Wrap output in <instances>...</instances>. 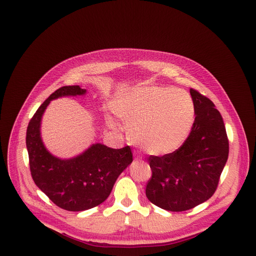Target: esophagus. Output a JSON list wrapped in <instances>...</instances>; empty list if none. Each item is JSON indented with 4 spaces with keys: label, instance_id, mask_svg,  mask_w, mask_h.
I'll return each instance as SVG.
<instances>
[{
    "label": "esophagus",
    "instance_id": "1",
    "mask_svg": "<svg viewBox=\"0 0 256 256\" xmlns=\"http://www.w3.org/2000/svg\"><path fill=\"white\" fill-rule=\"evenodd\" d=\"M136 160H141V158H140V157H136Z\"/></svg>",
    "mask_w": 256,
    "mask_h": 256
}]
</instances>
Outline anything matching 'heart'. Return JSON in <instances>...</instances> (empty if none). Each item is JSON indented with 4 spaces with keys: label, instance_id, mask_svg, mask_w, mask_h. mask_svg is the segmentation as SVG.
<instances>
[{
    "label": "heart",
    "instance_id": "heart-1",
    "mask_svg": "<svg viewBox=\"0 0 256 256\" xmlns=\"http://www.w3.org/2000/svg\"><path fill=\"white\" fill-rule=\"evenodd\" d=\"M130 140L152 154L176 150L194 122L191 96L180 88L145 86L122 92L113 104ZM111 125L114 122L110 120Z\"/></svg>",
    "mask_w": 256,
    "mask_h": 256
}]
</instances>
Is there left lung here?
<instances>
[{
    "mask_svg": "<svg viewBox=\"0 0 256 256\" xmlns=\"http://www.w3.org/2000/svg\"><path fill=\"white\" fill-rule=\"evenodd\" d=\"M196 118L184 144L164 156H150L152 177L145 193L168 212H184L210 198L228 157V138L214 102L190 88Z\"/></svg>",
    "mask_w": 256,
    "mask_h": 256,
    "instance_id": "1",
    "label": "left lung"
}]
</instances>
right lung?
Listing matches in <instances>:
<instances>
[{"label": "right lung", "mask_w": 256, "mask_h": 256, "mask_svg": "<svg viewBox=\"0 0 256 256\" xmlns=\"http://www.w3.org/2000/svg\"><path fill=\"white\" fill-rule=\"evenodd\" d=\"M79 85L56 90L44 100L26 129V148L30 175L36 186L52 202L68 212H82L104 203L120 173L132 162L129 146L120 150L100 143L80 156L62 160L46 150L40 138V120L51 100L85 94Z\"/></svg>", "instance_id": "1"}]
</instances>
